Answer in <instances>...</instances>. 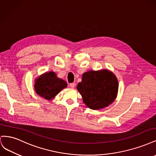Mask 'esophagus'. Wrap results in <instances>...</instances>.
<instances>
[{
    "instance_id": "1",
    "label": "esophagus",
    "mask_w": 156,
    "mask_h": 156,
    "mask_svg": "<svg viewBox=\"0 0 156 156\" xmlns=\"http://www.w3.org/2000/svg\"><path fill=\"white\" fill-rule=\"evenodd\" d=\"M75 84L74 83H70V84H69V87H70V88H73L75 87Z\"/></svg>"
}]
</instances>
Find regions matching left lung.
Instances as JSON below:
<instances>
[{"label": "left lung", "mask_w": 156, "mask_h": 156, "mask_svg": "<svg viewBox=\"0 0 156 156\" xmlns=\"http://www.w3.org/2000/svg\"><path fill=\"white\" fill-rule=\"evenodd\" d=\"M77 88L84 104L92 110L105 108L115 100L119 90L116 75L107 69L84 73Z\"/></svg>", "instance_id": "obj_1"}]
</instances>
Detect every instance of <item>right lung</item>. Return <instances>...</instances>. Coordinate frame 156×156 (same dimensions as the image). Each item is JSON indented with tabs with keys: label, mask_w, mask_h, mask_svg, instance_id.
<instances>
[{
	"label": "right lung",
	"mask_w": 156,
	"mask_h": 156,
	"mask_svg": "<svg viewBox=\"0 0 156 156\" xmlns=\"http://www.w3.org/2000/svg\"><path fill=\"white\" fill-rule=\"evenodd\" d=\"M34 90L36 93L45 100H52L68 84L63 79L57 77L52 72H45L35 79Z\"/></svg>",
	"instance_id": "1"
}]
</instances>
